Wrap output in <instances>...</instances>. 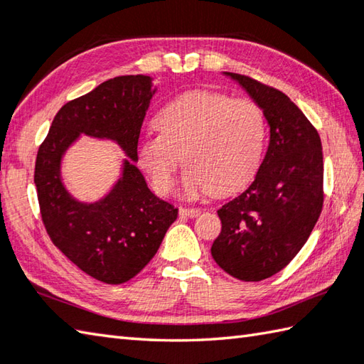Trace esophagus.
Wrapping results in <instances>:
<instances>
[{"label": "esophagus", "instance_id": "obj_1", "mask_svg": "<svg viewBox=\"0 0 364 364\" xmlns=\"http://www.w3.org/2000/svg\"><path fill=\"white\" fill-rule=\"evenodd\" d=\"M179 214H181V215H185V217L193 218V217L200 215L201 210L196 209V208H181V209H179Z\"/></svg>", "mask_w": 364, "mask_h": 364}]
</instances>
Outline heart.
Instances as JSON below:
<instances>
[{
	"label": "heart",
	"mask_w": 364,
	"mask_h": 364,
	"mask_svg": "<svg viewBox=\"0 0 364 364\" xmlns=\"http://www.w3.org/2000/svg\"><path fill=\"white\" fill-rule=\"evenodd\" d=\"M160 134L146 136L136 159L160 195H168L181 160L182 191L225 196L249 182L266 144L263 109L249 98L220 92H188L164 105L155 117ZM183 159H180V155Z\"/></svg>",
	"instance_id": "obj_1"
}]
</instances>
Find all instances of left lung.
Listing matches in <instances>:
<instances>
[{
	"instance_id": "obj_1",
	"label": "left lung",
	"mask_w": 364,
	"mask_h": 364,
	"mask_svg": "<svg viewBox=\"0 0 364 364\" xmlns=\"http://www.w3.org/2000/svg\"><path fill=\"white\" fill-rule=\"evenodd\" d=\"M225 74L263 109L271 136L255 181L217 210L222 231L210 253L230 276L258 282L282 271L309 239L323 209V154L317 129L285 93Z\"/></svg>"
}]
</instances>
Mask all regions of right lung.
<instances>
[{"instance_id":"right-lung-1","label":"right lung","mask_w":364,"mask_h":364,"mask_svg":"<svg viewBox=\"0 0 364 364\" xmlns=\"http://www.w3.org/2000/svg\"><path fill=\"white\" fill-rule=\"evenodd\" d=\"M155 90L149 75H120L60 109L39 146L34 183L41 218L52 242L88 276L119 285L144 269L177 218L156 198L133 162L122 179L93 205L75 202L59 177L60 156L80 132L117 141L134 161L141 127Z\"/></svg>"}]
</instances>
